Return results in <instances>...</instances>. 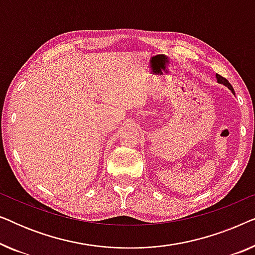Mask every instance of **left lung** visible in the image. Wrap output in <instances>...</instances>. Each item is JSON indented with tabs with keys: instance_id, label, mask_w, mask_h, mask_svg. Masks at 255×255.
Instances as JSON below:
<instances>
[{
	"instance_id": "obj_1",
	"label": "left lung",
	"mask_w": 255,
	"mask_h": 255,
	"mask_svg": "<svg viewBox=\"0 0 255 255\" xmlns=\"http://www.w3.org/2000/svg\"><path fill=\"white\" fill-rule=\"evenodd\" d=\"M216 78H217V82L218 83H222V85H224L225 87H228V88L232 92L233 95H235V90H233V87L230 85L228 80H226L225 78H223V76H221L219 74H216Z\"/></svg>"
}]
</instances>
